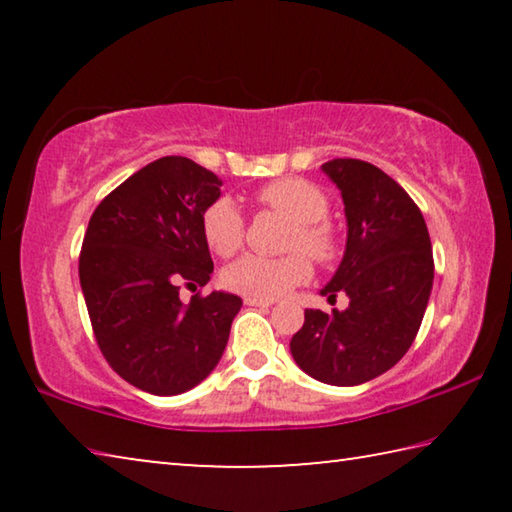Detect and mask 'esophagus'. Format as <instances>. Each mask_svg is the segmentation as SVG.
Masks as SVG:
<instances>
[{
  "instance_id": "1",
  "label": "esophagus",
  "mask_w": 512,
  "mask_h": 512,
  "mask_svg": "<svg viewBox=\"0 0 512 512\" xmlns=\"http://www.w3.org/2000/svg\"><path fill=\"white\" fill-rule=\"evenodd\" d=\"M244 302L248 307H271L273 305V300H262V298H250V296H246L244 298Z\"/></svg>"
}]
</instances>
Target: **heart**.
Masks as SVG:
<instances>
[{"instance_id": "heart-1", "label": "heart", "mask_w": 512, "mask_h": 512, "mask_svg": "<svg viewBox=\"0 0 512 512\" xmlns=\"http://www.w3.org/2000/svg\"><path fill=\"white\" fill-rule=\"evenodd\" d=\"M257 203L291 219L284 257L246 255L223 271L225 287L250 298L275 300L305 284L311 277L309 258L327 264L339 255V237L329 221L327 196L320 187L305 178H280L257 192ZM205 244L221 257L235 255L244 246L246 221L235 201L228 196L216 198L201 216ZM305 249L306 256L299 250Z\"/></svg>"}]
</instances>
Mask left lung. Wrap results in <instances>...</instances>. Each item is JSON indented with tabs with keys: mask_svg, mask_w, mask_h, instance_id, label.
Returning <instances> with one entry per match:
<instances>
[{
	"mask_svg": "<svg viewBox=\"0 0 512 512\" xmlns=\"http://www.w3.org/2000/svg\"><path fill=\"white\" fill-rule=\"evenodd\" d=\"M323 171L341 189L348 241L320 293L329 302L345 293L350 305L307 309L291 354L323 384L357 386L391 370L415 341L433 287L431 239L420 207L375 164L336 158Z\"/></svg>",
	"mask_w": 512,
	"mask_h": 512,
	"instance_id": "left-lung-1",
	"label": "left lung"
}]
</instances>
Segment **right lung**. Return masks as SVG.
<instances>
[{"instance_id":"right-lung-1","label":"right lung","mask_w":512,"mask_h":512,"mask_svg":"<svg viewBox=\"0 0 512 512\" xmlns=\"http://www.w3.org/2000/svg\"><path fill=\"white\" fill-rule=\"evenodd\" d=\"M221 180L167 155L110 192L85 232L79 277L94 339L121 379L151 395H178L210 375L241 309L232 293H196L214 271L201 230Z\"/></svg>"}]
</instances>
